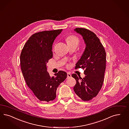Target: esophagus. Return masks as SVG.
<instances>
[{"instance_id":"34e87169","label":"esophagus","mask_w":129,"mask_h":129,"mask_svg":"<svg viewBox=\"0 0 129 129\" xmlns=\"http://www.w3.org/2000/svg\"><path fill=\"white\" fill-rule=\"evenodd\" d=\"M71 77V74L70 73H67V78H69Z\"/></svg>"}]
</instances>
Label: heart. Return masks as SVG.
<instances>
[{
    "instance_id": "b5f03b06",
    "label": "heart",
    "mask_w": 129,
    "mask_h": 129,
    "mask_svg": "<svg viewBox=\"0 0 129 129\" xmlns=\"http://www.w3.org/2000/svg\"><path fill=\"white\" fill-rule=\"evenodd\" d=\"M67 41L68 45L71 44L73 43L78 44L79 39L76 36H70L67 38Z\"/></svg>"
}]
</instances>
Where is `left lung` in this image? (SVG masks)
<instances>
[{"label":"left lung","instance_id":"1","mask_svg":"<svg viewBox=\"0 0 129 129\" xmlns=\"http://www.w3.org/2000/svg\"><path fill=\"white\" fill-rule=\"evenodd\" d=\"M74 31L81 35L85 44V48L75 69H84L85 76L82 78L75 74L72 75L76 82L74 90L82 100L87 101L95 97L102 87L106 68V53L94 33L83 28H76Z\"/></svg>","mask_w":129,"mask_h":129}]
</instances>
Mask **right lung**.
<instances>
[{
	"instance_id": "right-lung-1",
	"label": "right lung",
	"mask_w": 129,
	"mask_h": 129,
	"mask_svg": "<svg viewBox=\"0 0 129 129\" xmlns=\"http://www.w3.org/2000/svg\"><path fill=\"white\" fill-rule=\"evenodd\" d=\"M62 29L34 34L25 44L20 55L21 71L26 84L41 101L49 102L56 97L58 86L67 78V74L60 71L51 77L46 64L52 58V46Z\"/></svg>"
}]
</instances>
